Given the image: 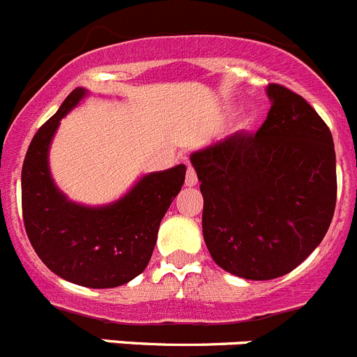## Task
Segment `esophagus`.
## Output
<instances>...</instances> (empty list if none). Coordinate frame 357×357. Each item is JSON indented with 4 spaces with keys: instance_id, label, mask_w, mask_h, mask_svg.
Returning a JSON list of instances; mask_svg holds the SVG:
<instances>
[{
    "instance_id": "34e87169",
    "label": "esophagus",
    "mask_w": 357,
    "mask_h": 357,
    "mask_svg": "<svg viewBox=\"0 0 357 357\" xmlns=\"http://www.w3.org/2000/svg\"><path fill=\"white\" fill-rule=\"evenodd\" d=\"M198 184V175H196L195 168L191 165L188 166V173H185V185L188 188H192V185Z\"/></svg>"
}]
</instances>
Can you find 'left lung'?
<instances>
[{"mask_svg": "<svg viewBox=\"0 0 357 357\" xmlns=\"http://www.w3.org/2000/svg\"><path fill=\"white\" fill-rule=\"evenodd\" d=\"M266 121L191 154L203 195V238L217 266L271 280L322 242L337 203L331 131L293 91L270 84Z\"/></svg>", "mask_w": 357, "mask_h": 357, "instance_id": "left-lung-1", "label": "left lung"}]
</instances>
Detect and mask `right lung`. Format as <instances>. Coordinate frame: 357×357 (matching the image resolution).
Returning a JSON list of instances; mask_svg holds the SVG:
<instances>
[{
  "instance_id": "right-lung-1",
  "label": "right lung",
  "mask_w": 357,
  "mask_h": 357,
  "mask_svg": "<svg viewBox=\"0 0 357 357\" xmlns=\"http://www.w3.org/2000/svg\"><path fill=\"white\" fill-rule=\"evenodd\" d=\"M89 91L77 87L36 131L22 165V215L33 249L50 271L77 286L107 289L147 268L159 224L185 181V165L142 175L107 205L71 202L56 185L49 152L61 119Z\"/></svg>"
}]
</instances>
